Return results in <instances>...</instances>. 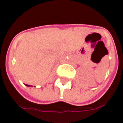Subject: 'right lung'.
<instances>
[{
    "mask_svg": "<svg viewBox=\"0 0 123 123\" xmlns=\"http://www.w3.org/2000/svg\"><path fill=\"white\" fill-rule=\"evenodd\" d=\"M25 86H30L28 85V84H25Z\"/></svg>",
    "mask_w": 123,
    "mask_h": 123,
    "instance_id": "1",
    "label": "right lung"
}]
</instances>
